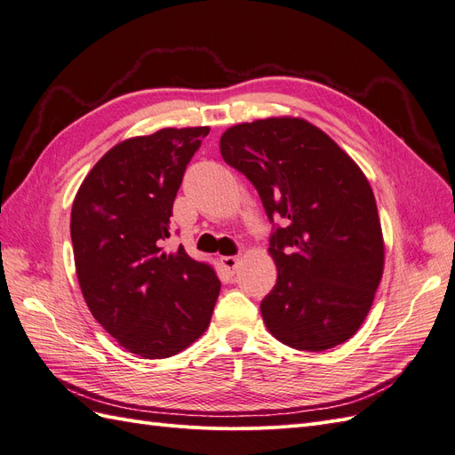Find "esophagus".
Listing matches in <instances>:
<instances>
[{
	"mask_svg": "<svg viewBox=\"0 0 455 455\" xmlns=\"http://www.w3.org/2000/svg\"><path fill=\"white\" fill-rule=\"evenodd\" d=\"M220 261H222V266L228 269V271H235L237 266H239V258L237 256H222L220 258Z\"/></svg>",
	"mask_w": 455,
	"mask_h": 455,
	"instance_id": "obj_1",
	"label": "esophagus"
}]
</instances>
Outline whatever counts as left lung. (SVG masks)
I'll use <instances>...</instances> for the list:
<instances>
[{
	"mask_svg": "<svg viewBox=\"0 0 455 455\" xmlns=\"http://www.w3.org/2000/svg\"><path fill=\"white\" fill-rule=\"evenodd\" d=\"M220 154L284 218L269 244L277 284L261 301L284 346L324 351L361 328L383 275L385 243L374 191L349 154L301 117L229 127Z\"/></svg>",
	"mask_w": 455,
	"mask_h": 455,
	"instance_id": "left-lung-1",
	"label": "left lung"
}]
</instances>
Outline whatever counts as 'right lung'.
Wrapping results in <instances>:
<instances>
[{"label": "right lung", "instance_id": "add662e5", "mask_svg": "<svg viewBox=\"0 0 455 455\" xmlns=\"http://www.w3.org/2000/svg\"><path fill=\"white\" fill-rule=\"evenodd\" d=\"M211 127L161 129L116 144L81 182L70 233L81 294L109 336L144 359H167L211 324L220 281L180 244L167 252L186 164Z\"/></svg>", "mask_w": 455, "mask_h": 455}]
</instances>
